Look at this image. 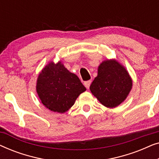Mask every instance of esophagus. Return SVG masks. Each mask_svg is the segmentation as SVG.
<instances>
[{
    "mask_svg": "<svg viewBox=\"0 0 159 159\" xmlns=\"http://www.w3.org/2000/svg\"><path fill=\"white\" fill-rule=\"evenodd\" d=\"M90 84H91L90 80H88V81H86L84 82V85L85 86V88L87 89H89V88H90Z\"/></svg>",
    "mask_w": 159,
    "mask_h": 159,
    "instance_id": "1",
    "label": "esophagus"
}]
</instances>
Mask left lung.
Instances as JSON below:
<instances>
[{
  "instance_id": "1",
  "label": "left lung",
  "mask_w": 159,
  "mask_h": 159,
  "mask_svg": "<svg viewBox=\"0 0 159 159\" xmlns=\"http://www.w3.org/2000/svg\"><path fill=\"white\" fill-rule=\"evenodd\" d=\"M132 86V81L125 67L116 61L107 60L99 66L90 89L103 106L114 108L125 101Z\"/></svg>"
}]
</instances>
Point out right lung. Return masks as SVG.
I'll return each mask as SVG.
<instances>
[{
    "mask_svg": "<svg viewBox=\"0 0 159 159\" xmlns=\"http://www.w3.org/2000/svg\"><path fill=\"white\" fill-rule=\"evenodd\" d=\"M37 93L41 102L51 111L64 113L86 90L77 75L58 62H51L43 69L37 82Z\"/></svg>",
    "mask_w": 159,
    "mask_h": 159,
    "instance_id": "right-lung-1",
    "label": "right lung"
}]
</instances>
